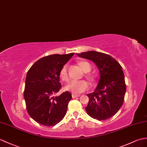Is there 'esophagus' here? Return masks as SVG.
I'll return each instance as SVG.
<instances>
[{
    "label": "esophagus",
    "mask_w": 147,
    "mask_h": 147,
    "mask_svg": "<svg viewBox=\"0 0 147 147\" xmlns=\"http://www.w3.org/2000/svg\"><path fill=\"white\" fill-rule=\"evenodd\" d=\"M79 96H80V94H72L73 98H76V97H79Z\"/></svg>",
    "instance_id": "34e87169"
}]
</instances>
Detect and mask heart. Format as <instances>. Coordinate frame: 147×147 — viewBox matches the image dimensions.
Instances as JSON below:
<instances>
[{
    "instance_id": "obj_1",
    "label": "heart",
    "mask_w": 147,
    "mask_h": 147,
    "mask_svg": "<svg viewBox=\"0 0 147 147\" xmlns=\"http://www.w3.org/2000/svg\"><path fill=\"white\" fill-rule=\"evenodd\" d=\"M79 65L84 72L88 73L91 70V65L89 63L86 62V61H81L79 63ZM86 76L91 81H93L94 79V76L91 74H87ZM60 77L61 80L64 82H68L69 81V76L67 72V65H64L61 68L60 71ZM88 88H89V84L85 80H73L71 81L66 86V90L71 91L73 94L81 93L87 90Z\"/></svg>"
}]
</instances>
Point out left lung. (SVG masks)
<instances>
[{"instance_id": "8db88e82", "label": "left lung", "mask_w": 147, "mask_h": 147, "mask_svg": "<svg viewBox=\"0 0 147 147\" xmlns=\"http://www.w3.org/2000/svg\"><path fill=\"white\" fill-rule=\"evenodd\" d=\"M77 55L93 61L100 73L96 88L87 94V113L100 121L113 117L123 103L127 89L122 67L114 58L103 53L90 51Z\"/></svg>"}]
</instances>
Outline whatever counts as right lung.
Listing matches in <instances>:
<instances>
[{
    "instance_id": "add662e5",
    "label": "right lung",
    "mask_w": 147,
    "mask_h": 147,
    "mask_svg": "<svg viewBox=\"0 0 147 147\" xmlns=\"http://www.w3.org/2000/svg\"><path fill=\"white\" fill-rule=\"evenodd\" d=\"M74 53L52 54L43 57L30 67L27 73L24 97L30 117L47 127L59 123L65 116L72 98L68 91L59 96L53 95L61 88L60 71Z\"/></svg>"
}]
</instances>
